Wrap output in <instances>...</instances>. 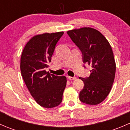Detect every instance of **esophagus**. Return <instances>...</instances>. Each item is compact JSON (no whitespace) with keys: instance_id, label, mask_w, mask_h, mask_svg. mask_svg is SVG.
I'll use <instances>...</instances> for the list:
<instances>
[{"instance_id":"34e87169","label":"esophagus","mask_w":130,"mask_h":130,"mask_svg":"<svg viewBox=\"0 0 130 130\" xmlns=\"http://www.w3.org/2000/svg\"><path fill=\"white\" fill-rule=\"evenodd\" d=\"M68 78L70 80H75L76 77H70V76H68Z\"/></svg>"}]
</instances>
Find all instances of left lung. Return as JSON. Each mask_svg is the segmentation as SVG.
I'll return each instance as SVG.
<instances>
[{"label":"left lung","mask_w":130,"mask_h":130,"mask_svg":"<svg viewBox=\"0 0 130 130\" xmlns=\"http://www.w3.org/2000/svg\"><path fill=\"white\" fill-rule=\"evenodd\" d=\"M67 34L82 52L84 63L92 67L89 77H79L84 83L80 101L97 105L107 98L115 80L116 63L112 48L106 38L91 27L70 30Z\"/></svg>","instance_id":"1"}]
</instances>
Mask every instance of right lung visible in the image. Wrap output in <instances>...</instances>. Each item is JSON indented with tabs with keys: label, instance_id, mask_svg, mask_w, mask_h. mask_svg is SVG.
<instances>
[{
	"label": "right lung",
	"instance_id": "add662e5",
	"mask_svg": "<svg viewBox=\"0 0 130 130\" xmlns=\"http://www.w3.org/2000/svg\"><path fill=\"white\" fill-rule=\"evenodd\" d=\"M63 35V32L36 35L27 42L22 53L20 68L23 80L36 103L46 108L55 107L61 103L66 87L65 76L46 71Z\"/></svg>",
	"mask_w": 130,
	"mask_h": 130
}]
</instances>
